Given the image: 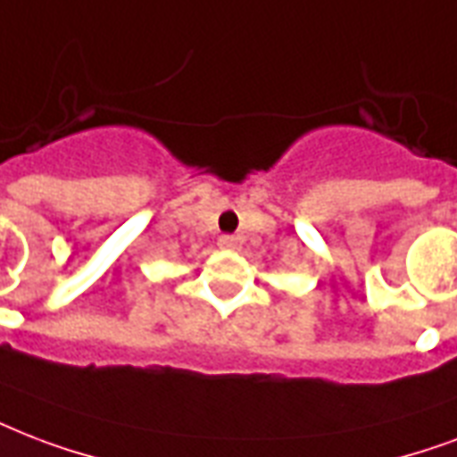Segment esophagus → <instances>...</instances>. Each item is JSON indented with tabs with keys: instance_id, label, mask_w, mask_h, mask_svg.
I'll list each match as a JSON object with an SVG mask.
<instances>
[{
	"instance_id": "34e87169",
	"label": "esophagus",
	"mask_w": 457,
	"mask_h": 457,
	"mask_svg": "<svg viewBox=\"0 0 457 457\" xmlns=\"http://www.w3.org/2000/svg\"><path fill=\"white\" fill-rule=\"evenodd\" d=\"M218 244H220V249H235V246H237V237L222 235L220 239H218Z\"/></svg>"
}]
</instances>
